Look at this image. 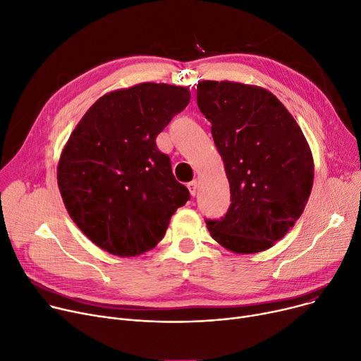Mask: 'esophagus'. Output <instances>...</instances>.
<instances>
[{
    "instance_id": "esophagus-1",
    "label": "esophagus",
    "mask_w": 361,
    "mask_h": 361,
    "mask_svg": "<svg viewBox=\"0 0 361 361\" xmlns=\"http://www.w3.org/2000/svg\"><path fill=\"white\" fill-rule=\"evenodd\" d=\"M188 189H189L190 195L195 197L197 192H198V180H190V182L188 183Z\"/></svg>"
}]
</instances>
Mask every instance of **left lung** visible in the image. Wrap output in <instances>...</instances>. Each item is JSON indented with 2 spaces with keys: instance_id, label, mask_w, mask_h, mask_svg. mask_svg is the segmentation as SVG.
Listing matches in <instances>:
<instances>
[{
  "instance_id": "obj_1",
  "label": "left lung",
  "mask_w": 361,
  "mask_h": 361,
  "mask_svg": "<svg viewBox=\"0 0 361 361\" xmlns=\"http://www.w3.org/2000/svg\"><path fill=\"white\" fill-rule=\"evenodd\" d=\"M197 103L230 183L226 216L205 220L209 235L236 253L265 250L287 235L310 195L306 138L284 104L257 86L200 81Z\"/></svg>"
}]
</instances>
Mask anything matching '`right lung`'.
<instances>
[{"label": "right lung", "mask_w": 361, "mask_h": 361, "mask_svg": "<svg viewBox=\"0 0 361 361\" xmlns=\"http://www.w3.org/2000/svg\"><path fill=\"white\" fill-rule=\"evenodd\" d=\"M190 99L186 87L142 82L100 97L75 126L58 164L70 217L94 245L135 257L164 236L190 198L157 135Z\"/></svg>", "instance_id": "right-lung-1"}]
</instances>
